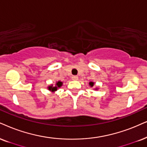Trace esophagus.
Returning <instances> with one entry per match:
<instances>
[{
  "mask_svg": "<svg viewBox=\"0 0 147 147\" xmlns=\"http://www.w3.org/2000/svg\"><path fill=\"white\" fill-rule=\"evenodd\" d=\"M72 80H77L78 79V77H77V76H72Z\"/></svg>",
  "mask_w": 147,
  "mask_h": 147,
  "instance_id": "1",
  "label": "esophagus"
}]
</instances>
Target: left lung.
<instances>
[{
  "instance_id": "8db88e82",
  "label": "left lung",
  "mask_w": 147,
  "mask_h": 147,
  "mask_svg": "<svg viewBox=\"0 0 147 147\" xmlns=\"http://www.w3.org/2000/svg\"><path fill=\"white\" fill-rule=\"evenodd\" d=\"M89 85H90V87H93V86H94V82H90V83H89ZM95 90H97V88H96V89H95Z\"/></svg>"
}]
</instances>
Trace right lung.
<instances>
[{
	"label": "right lung",
	"mask_w": 147,
	"mask_h": 147,
	"mask_svg": "<svg viewBox=\"0 0 147 147\" xmlns=\"http://www.w3.org/2000/svg\"><path fill=\"white\" fill-rule=\"evenodd\" d=\"M62 84H63L62 82H61V81H58V82H57L56 84H55V86H53V85H52L48 87L47 88L48 90L51 91V92H54L55 91H57V89L60 88V87L62 85Z\"/></svg>",
	"instance_id": "1"
}]
</instances>
